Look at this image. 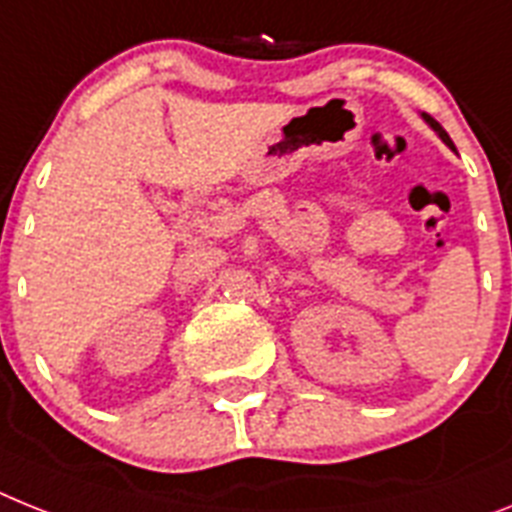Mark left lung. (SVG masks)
I'll return each instance as SVG.
<instances>
[{
	"label": "left lung",
	"mask_w": 512,
	"mask_h": 512,
	"mask_svg": "<svg viewBox=\"0 0 512 512\" xmlns=\"http://www.w3.org/2000/svg\"><path fill=\"white\" fill-rule=\"evenodd\" d=\"M424 119H427V122H429V124H432V130H435V132H437V135H440V137H442V140H445V143H448V145H450V148H453V140H450V137H448V132L442 130V127H440V124H437V122H435V119H429V117H424Z\"/></svg>",
	"instance_id": "1"
}]
</instances>
